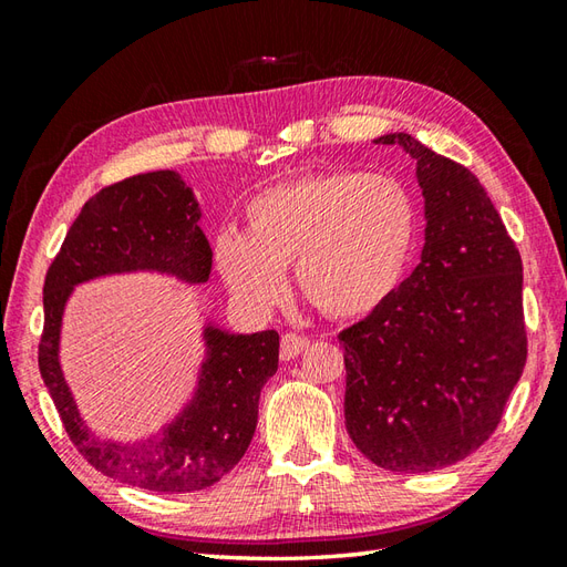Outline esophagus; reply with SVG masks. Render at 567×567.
I'll return each instance as SVG.
<instances>
[{
  "label": "esophagus",
  "mask_w": 567,
  "mask_h": 567,
  "mask_svg": "<svg viewBox=\"0 0 567 567\" xmlns=\"http://www.w3.org/2000/svg\"><path fill=\"white\" fill-rule=\"evenodd\" d=\"M307 346H309L307 336L285 333L282 341H280V358H282V360H292V358H297L299 353H302Z\"/></svg>",
  "instance_id": "34e87169"
}]
</instances>
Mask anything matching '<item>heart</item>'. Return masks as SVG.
<instances>
[{
	"label": "heart",
	"instance_id": "obj_1",
	"mask_svg": "<svg viewBox=\"0 0 567 567\" xmlns=\"http://www.w3.org/2000/svg\"><path fill=\"white\" fill-rule=\"evenodd\" d=\"M246 234L226 228L214 260L240 302L268 307L297 290L331 319H365L400 290L419 238V204L402 179L333 171L285 179L246 204Z\"/></svg>",
	"mask_w": 567,
	"mask_h": 567
}]
</instances>
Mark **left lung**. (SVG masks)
I'll return each mask as SVG.
<instances>
[{
    "mask_svg": "<svg viewBox=\"0 0 567 567\" xmlns=\"http://www.w3.org/2000/svg\"><path fill=\"white\" fill-rule=\"evenodd\" d=\"M424 192L421 262L375 315L339 333L346 429L392 473H431L475 453L526 365L522 256L480 179L409 134Z\"/></svg>",
    "mask_w": 567,
    "mask_h": 567,
    "instance_id": "left-lung-1",
    "label": "left lung"
}]
</instances>
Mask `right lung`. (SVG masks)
I'll list each match as a JSON object with an SVG mask.
<instances>
[{"instance_id":"1","label":"right lung","mask_w":567,"mask_h":567,"mask_svg":"<svg viewBox=\"0 0 567 567\" xmlns=\"http://www.w3.org/2000/svg\"><path fill=\"white\" fill-rule=\"evenodd\" d=\"M199 216L195 195L177 173L126 177L84 202L43 285L39 368L70 441L106 477L163 495L219 483L244 457L258 424L260 390L277 370L280 336L228 333L209 323L207 360L183 414L146 443H116L94 436L78 412L58 363L60 323L72 287L102 275L155 270L207 282L212 248Z\"/></svg>"}]
</instances>
